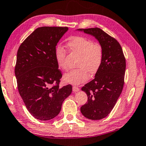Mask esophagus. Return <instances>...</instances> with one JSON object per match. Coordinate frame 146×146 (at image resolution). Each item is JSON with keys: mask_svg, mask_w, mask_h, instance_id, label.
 Here are the masks:
<instances>
[{"mask_svg": "<svg viewBox=\"0 0 146 146\" xmlns=\"http://www.w3.org/2000/svg\"><path fill=\"white\" fill-rule=\"evenodd\" d=\"M79 90V88L78 86H73V92H77V91Z\"/></svg>", "mask_w": 146, "mask_h": 146, "instance_id": "esophagus-1", "label": "esophagus"}]
</instances>
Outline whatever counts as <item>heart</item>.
<instances>
[{
	"label": "heart",
	"mask_w": 146,
	"mask_h": 146,
	"mask_svg": "<svg viewBox=\"0 0 146 146\" xmlns=\"http://www.w3.org/2000/svg\"><path fill=\"white\" fill-rule=\"evenodd\" d=\"M69 49L79 56L76 66L64 75V80L69 83L79 84L88 80L89 75H94L102 64L104 50L98 42H93L84 36H73L67 42ZM55 57L58 66L62 70H67L66 62V51L61 45L58 46L55 50Z\"/></svg>",
	"instance_id": "obj_1"
}]
</instances>
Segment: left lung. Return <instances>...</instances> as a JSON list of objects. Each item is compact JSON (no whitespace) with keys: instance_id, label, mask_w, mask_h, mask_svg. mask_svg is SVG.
<instances>
[{"instance_id":"8db88e82","label":"left lung","mask_w":146,"mask_h":146,"mask_svg":"<svg viewBox=\"0 0 146 146\" xmlns=\"http://www.w3.org/2000/svg\"><path fill=\"white\" fill-rule=\"evenodd\" d=\"M78 30L95 36L103 48L100 68L94 79L81 88L86 93L88 100L80 108V112L87 119L100 120L110 113L121 94L126 60L118 41L103 30L98 27Z\"/></svg>"}]
</instances>
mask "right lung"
I'll return each instance as SVG.
<instances>
[{"label": "right lung", "instance_id": "right-lung-1", "mask_svg": "<svg viewBox=\"0 0 146 146\" xmlns=\"http://www.w3.org/2000/svg\"><path fill=\"white\" fill-rule=\"evenodd\" d=\"M67 30V27H38L17 50V88L27 110L38 120L57 116L63 102L72 92L71 84L59 86L62 74L55 57L57 43Z\"/></svg>", "mask_w": 146, "mask_h": 146}]
</instances>
